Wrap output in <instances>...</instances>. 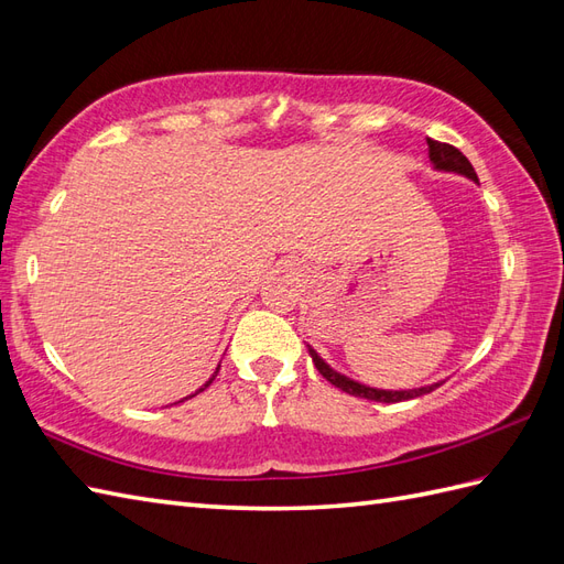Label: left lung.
<instances>
[{
  "mask_svg": "<svg viewBox=\"0 0 564 564\" xmlns=\"http://www.w3.org/2000/svg\"><path fill=\"white\" fill-rule=\"evenodd\" d=\"M429 158L431 162L435 164V170H443V172H457V174H464L466 178H471V182L478 184V176L471 167V162L464 158V153H459V150L455 145L449 143H441V141H433L429 139ZM308 354L311 359L315 364V368H318V373L333 382L335 388H339L341 392H349L354 397H364V400H373V402H386V404H392V402H404V400H414V397H421V394H429L433 392L435 388H441L443 382H435V386H425V388H419V390H376V388H366L361 386V382H356L347 376L337 373V370L329 368L318 354H315V349L308 347Z\"/></svg>",
  "mask_w": 564,
  "mask_h": 564,
  "instance_id": "left-lung-1",
  "label": "left lung"
}]
</instances>
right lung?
Returning <instances> with one entry per match:
<instances>
[{
	"label": "right lung",
	"mask_w": 564,
	"mask_h": 564,
	"mask_svg": "<svg viewBox=\"0 0 564 564\" xmlns=\"http://www.w3.org/2000/svg\"><path fill=\"white\" fill-rule=\"evenodd\" d=\"M217 370H219V368H217ZM217 370H215V376H217ZM215 376H213V378H210V380H208V382H205V386H203V388H200V390H198V392H203V390H205V388H208V386H210V382H213V380H215ZM198 392H196V394H198Z\"/></svg>",
	"instance_id": "obj_1"
}]
</instances>
